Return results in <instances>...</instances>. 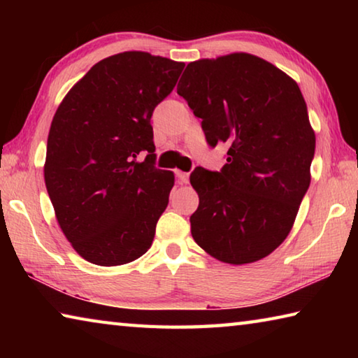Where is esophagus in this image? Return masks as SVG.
<instances>
[{"label":"esophagus","instance_id":"esophagus-1","mask_svg":"<svg viewBox=\"0 0 358 358\" xmlns=\"http://www.w3.org/2000/svg\"><path fill=\"white\" fill-rule=\"evenodd\" d=\"M175 175H177V180H178V183H180V185H186L187 181H189V173L177 171V172H175Z\"/></svg>","mask_w":358,"mask_h":358}]
</instances>
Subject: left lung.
<instances>
[{
	"mask_svg": "<svg viewBox=\"0 0 358 358\" xmlns=\"http://www.w3.org/2000/svg\"><path fill=\"white\" fill-rule=\"evenodd\" d=\"M177 93L210 147L227 145L221 172L196 167V243L221 262L243 265L273 252L294 226L310 187L316 136L299 85L265 59L230 53L186 66Z\"/></svg>",
	"mask_w": 358,
	"mask_h": 358,
	"instance_id": "left-lung-1",
	"label": "left lung"
}]
</instances>
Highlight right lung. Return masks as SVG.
<instances>
[{
    "label": "right lung",
    "mask_w": 358,
    "mask_h": 358,
    "mask_svg": "<svg viewBox=\"0 0 358 358\" xmlns=\"http://www.w3.org/2000/svg\"><path fill=\"white\" fill-rule=\"evenodd\" d=\"M185 63L123 52L96 63L64 96L47 138L44 178L72 248L101 266L150 250L175 177L155 167L151 115ZM138 154H147L143 162Z\"/></svg>",
    "instance_id": "add662e5"
}]
</instances>
